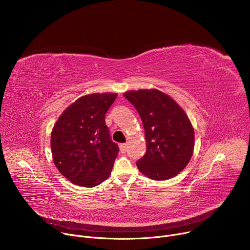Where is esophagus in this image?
Returning a JSON list of instances; mask_svg holds the SVG:
<instances>
[{
	"label": "esophagus",
	"mask_w": 250,
	"mask_h": 250,
	"mask_svg": "<svg viewBox=\"0 0 250 250\" xmlns=\"http://www.w3.org/2000/svg\"><path fill=\"white\" fill-rule=\"evenodd\" d=\"M120 149H121L122 152H125L126 149H127L126 144H122V145H120Z\"/></svg>",
	"instance_id": "esophagus-1"
}]
</instances>
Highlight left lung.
<instances>
[{"mask_svg":"<svg viewBox=\"0 0 250 250\" xmlns=\"http://www.w3.org/2000/svg\"><path fill=\"white\" fill-rule=\"evenodd\" d=\"M125 98L134 105L144 124L146 152L138 170L152 180H167L181 172L194 150V129L188 116L172 98L156 90L128 91Z\"/></svg>","mask_w":250,"mask_h":250,"instance_id":"8db88e82","label":"left lung"}]
</instances>
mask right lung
I'll list each match as a JSON object with an SVG mask.
<instances>
[{"label":"right lung","instance_id":"obj_1","mask_svg":"<svg viewBox=\"0 0 250 250\" xmlns=\"http://www.w3.org/2000/svg\"><path fill=\"white\" fill-rule=\"evenodd\" d=\"M117 94L86 95L61 114L51 132V152L59 172L73 184L95 187L112 172L119 146L104 117Z\"/></svg>","mask_w":250,"mask_h":250}]
</instances>
